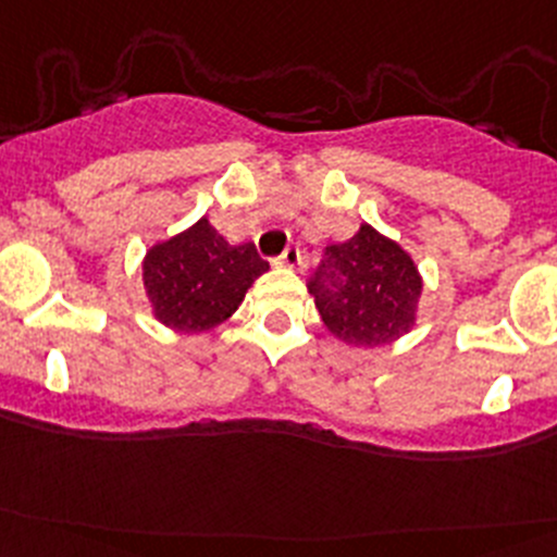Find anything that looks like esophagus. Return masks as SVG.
<instances>
[{
  "mask_svg": "<svg viewBox=\"0 0 557 557\" xmlns=\"http://www.w3.org/2000/svg\"><path fill=\"white\" fill-rule=\"evenodd\" d=\"M274 263H277V267H285V269H299L301 267L299 247H288V250H285Z\"/></svg>",
  "mask_w": 557,
  "mask_h": 557,
  "instance_id": "34e87169",
  "label": "esophagus"
}]
</instances>
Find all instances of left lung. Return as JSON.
<instances>
[{"instance_id":"1","label":"left lung","mask_w":557,"mask_h":557,"mask_svg":"<svg viewBox=\"0 0 557 557\" xmlns=\"http://www.w3.org/2000/svg\"><path fill=\"white\" fill-rule=\"evenodd\" d=\"M310 288L325 329L336 339L377 350L418 325L423 274L396 239L361 223L350 239L325 247Z\"/></svg>"}]
</instances>
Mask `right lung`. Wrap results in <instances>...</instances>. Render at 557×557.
Segmentation results:
<instances>
[{
    "instance_id": "obj_1",
    "label": "right lung",
    "mask_w": 557,
    "mask_h": 557,
    "mask_svg": "<svg viewBox=\"0 0 557 557\" xmlns=\"http://www.w3.org/2000/svg\"><path fill=\"white\" fill-rule=\"evenodd\" d=\"M263 272L269 263L256 245H232L205 215L145 252L143 288L161 325L177 334H205L239 310Z\"/></svg>"
}]
</instances>
